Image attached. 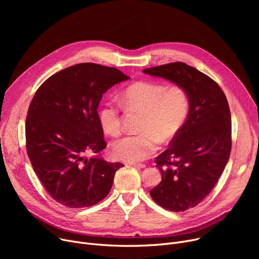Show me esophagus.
Segmentation results:
<instances>
[{
  "instance_id": "1",
  "label": "esophagus",
  "mask_w": 259,
  "mask_h": 259,
  "mask_svg": "<svg viewBox=\"0 0 259 259\" xmlns=\"http://www.w3.org/2000/svg\"><path fill=\"white\" fill-rule=\"evenodd\" d=\"M129 166H132V167H135V168H145L146 165L144 164H138V162H129L128 164Z\"/></svg>"
}]
</instances>
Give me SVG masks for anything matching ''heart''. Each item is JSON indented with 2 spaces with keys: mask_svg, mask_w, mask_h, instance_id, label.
Listing matches in <instances>:
<instances>
[{
  "mask_svg": "<svg viewBox=\"0 0 259 259\" xmlns=\"http://www.w3.org/2000/svg\"><path fill=\"white\" fill-rule=\"evenodd\" d=\"M119 104L126 110L144 112L139 134L126 135L112 146L113 156L122 161L137 162L150 157L159 141L169 143L183 129L190 111L187 91L179 85L166 86L156 81L141 80L119 94ZM99 120L105 133L117 137L121 131L119 107L107 101L99 110Z\"/></svg>",
  "mask_w": 259,
  "mask_h": 259,
  "instance_id": "heart-1",
  "label": "heart"
}]
</instances>
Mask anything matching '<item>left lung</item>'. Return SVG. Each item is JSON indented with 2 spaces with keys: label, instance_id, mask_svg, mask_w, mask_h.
<instances>
[{
  "label": "left lung",
  "instance_id": "left-lung-1",
  "mask_svg": "<svg viewBox=\"0 0 259 259\" xmlns=\"http://www.w3.org/2000/svg\"><path fill=\"white\" fill-rule=\"evenodd\" d=\"M144 73L182 86L190 99L188 118L170 147L155 158L161 182L150 195L162 208H194L219 181L230 157L231 113L226 95L211 77L182 62L160 65Z\"/></svg>",
  "mask_w": 259,
  "mask_h": 259
}]
</instances>
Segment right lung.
<instances>
[{
    "label": "right lung",
    "mask_w": 259,
    "mask_h": 259,
    "mask_svg": "<svg viewBox=\"0 0 259 259\" xmlns=\"http://www.w3.org/2000/svg\"><path fill=\"white\" fill-rule=\"evenodd\" d=\"M130 77L113 67L81 63L47 78L26 117V149L50 196L68 208L90 207L110 192L120 162L99 155L106 148L98 108L103 94Z\"/></svg>",
    "instance_id": "right-lung-1"
}]
</instances>
